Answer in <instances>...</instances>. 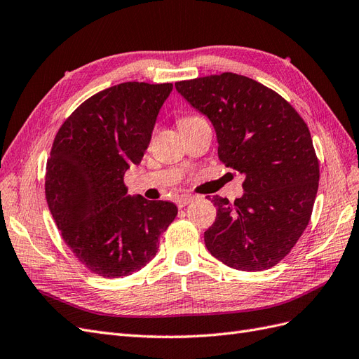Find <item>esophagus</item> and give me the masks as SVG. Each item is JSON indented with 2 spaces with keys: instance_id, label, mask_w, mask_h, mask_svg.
I'll return each instance as SVG.
<instances>
[{
  "instance_id": "34e87169",
  "label": "esophagus",
  "mask_w": 359,
  "mask_h": 359,
  "mask_svg": "<svg viewBox=\"0 0 359 359\" xmlns=\"http://www.w3.org/2000/svg\"><path fill=\"white\" fill-rule=\"evenodd\" d=\"M193 196H181L177 199V205L178 208H184V206H187L190 202H193Z\"/></svg>"
}]
</instances>
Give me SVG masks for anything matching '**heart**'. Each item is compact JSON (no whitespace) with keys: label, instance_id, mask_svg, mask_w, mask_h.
<instances>
[{"label":"heart","instance_id":"obj_1","mask_svg":"<svg viewBox=\"0 0 359 359\" xmlns=\"http://www.w3.org/2000/svg\"><path fill=\"white\" fill-rule=\"evenodd\" d=\"M196 119H201V118H199V116H194V115L182 116V118H180V119H178V126H180V127H182V126H186V124H189V123L196 121Z\"/></svg>","mask_w":359,"mask_h":359}]
</instances>
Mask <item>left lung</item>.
<instances>
[{
    "mask_svg": "<svg viewBox=\"0 0 359 359\" xmlns=\"http://www.w3.org/2000/svg\"><path fill=\"white\" fill-rule=\"evenodd\" d=\"M175 88L210 118L220 161L245 177L235 202L212 198L217 217L203 235L206 248L233 269L277 265L306 231L319 187L307 124L283 97L247 76L211 74Z\"/></svg>",
    "mask_w": 359,
    "mask_h": 359,
    "instance_id": "obj_1",
    "label": "left lung"
}]
</instances>
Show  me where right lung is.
I'll use <instances>...</instances> for the list:
<instances>
[{"label": "right lung", "instance_id": "obj_1", "mask_svg": "<svg viewBox=\"0 0 359 359\" xmlns=\"http://www.w3.org/2000/svg\"><path fill=\"white\" fill-rule=\"evenodd\" d=\"M172 83L124 82L94 94L53 139L46 201L73 255L91 273L119 278L153 259L175 203L127 194L124 173L139 165Z\"/></svg>", "mask_w": 359, "mask_h": 359}]
</instances>
